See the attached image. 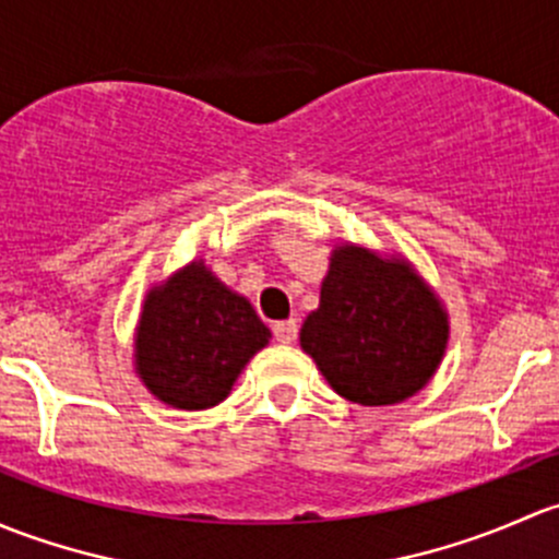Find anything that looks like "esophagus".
<instances>
[{
  "label": "esophagus",
  "instance_id": "esophagus-1",
  "mask_svg": "<svg viewBox=\"0 0 559 559\" xmlns=\"http://www.w3.org/2000/svg\"><path fill=\"white\" fill-rule=\"evenodd\" d=\"M274 338H277L280 344H290L296 342L298 336V322L296 320H282V322H274Z\"/></svg>",
  "mask_w": 559,
  "mask_h": 559
}]
</instances>
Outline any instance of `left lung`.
<instances>
[{"label":"left lung","instance_id":"left-lung-1","mask_svg":"<svg viewBox=\"0 0 559 559\" xmlns=\"http://www.w3.org/2000/svg\"><path fill=\"white\" fill-rule=\"evenodd\" d=\"M450 314L404 255L333 247L320 307L301 325V349L342 399L393 406L439 371Z\"/></svg>","mask_w":559,"mask_h":559}]
</instances>
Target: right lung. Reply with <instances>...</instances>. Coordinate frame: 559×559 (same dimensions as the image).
<instances>
[{
  "label": "right lung",
  "mask_w": 559,
  "mask_h": 559,
  "mask_svg": "<svg viewBox=\"0 0 559 559\" xmlns=\"http://www.w3.org/2000/svg\"><path fill=\"white\" fill-rule=\"evenodd\" d=\"M272 331L201 258L153 285L134 331V371L158 401L201 412L228 399Z\"/></svg>",
  "instance_id": "obj_1"
}]
</instances>
